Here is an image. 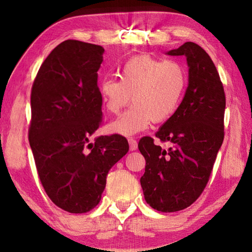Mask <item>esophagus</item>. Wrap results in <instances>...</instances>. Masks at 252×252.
Instances as JSON below:
<instances>
[{
    "mask_svg": "<svg viewBox=\"0 0 252 252\" xmlns=\"http://www.w3.org/2000/svg\"><path fill=\"white\" fill-rule=\"evenodd\" d=\"M127 141H129L131 151H135L136 149H138V142H136L133 138H129L127 139Z\"/></svg>",
    "mask_w": 252,
    "mask_h": 252,
    "instance_id": "esophagus-1",
    "label": "esophagus"
}]
</instances>
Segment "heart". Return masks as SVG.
I'll return each instance as SVG.
<instances>
[{
  "label": "heart",
  "instance_id": "heart-1",
  "mask_svg": "<svg viewBox=\"0 0 252 252\" xmlns=\"http://www.w3.org/2000/svg\"><path fill=\"white\" fill-rule=\"evenodd\" d=\"M120 80L104 78L100 82L102 104L117 114L131 102L133 105L109 126V131L133 135L148 129L151 121L169 120L180 105L187 85V71L177 60L138 55L123 64Z\"/></svg>",
  "mask_w": 252,
  "mask_h": 252
}]
</instances>
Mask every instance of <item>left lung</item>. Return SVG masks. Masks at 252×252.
<instances>
[{
    "label": "left lung",
    "instance_id": "left-lung-1",
    "mask_svg": "<svg viewBox=\"0 0 252 252\" xmlns=\"http://www.w3.org/2000/svg\"><path fill=\"white\" fill-rule=\"evenodd\" d=\"M169 55H185L189 84L176 113L156 133L139 141L146 159L140 179L144 199L161 212H176L191 206L206 188L224 138L225 95L211 58L201 46L186 42Z\"/></svg>",
    "mask_w": 252,
    "mask_h": 252
}]
</instances>
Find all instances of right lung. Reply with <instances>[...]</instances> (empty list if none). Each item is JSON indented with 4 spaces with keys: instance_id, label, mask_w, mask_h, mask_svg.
I'll use <instances>...</instances> for the list:
<instances>
[{
    "instance_id": "add662e5",
    "label": "right lung",
    "mask_w": 252,
    "mask_h": 252,
    "mask_svg": "<svg viewBox=\"0 0 252 252\" xmlns=\"http://www.w3.org/2000/svg\"><path fill=\"white\" fill-rule=\"evenodd\" d=\"M103 52L100 45L62 42L32 85L29 141L37 174L55 206L71 213L97 206L109 170L129 151L119 134L90 142L102 122L97 71Z\"/></svg>"
}]
</instances>
